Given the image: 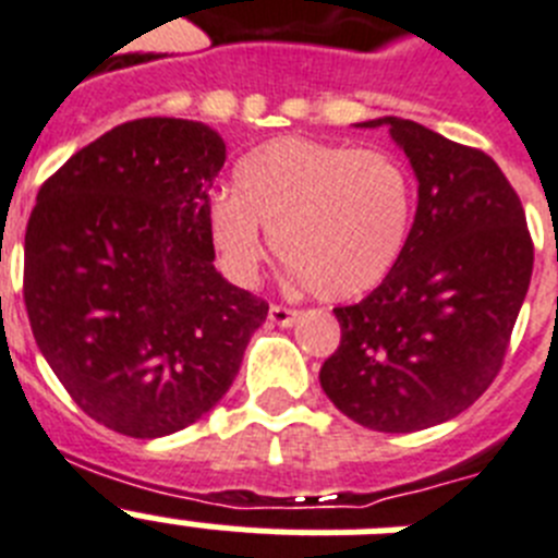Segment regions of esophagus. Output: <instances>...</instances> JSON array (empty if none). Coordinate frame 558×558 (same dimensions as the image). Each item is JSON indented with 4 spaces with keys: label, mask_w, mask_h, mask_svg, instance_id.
Segmentation results:
<instances>
[{
    "label": "esophagus",
    "mask_w": 558,
    "mask_h": 558,
    "mask_svg": "<svg viewBox=\"0 0 558 558\" xmlns=\"http://www.w3.org/2000/svg\"><path fill=\"white\" fill-rule=\"evenodd\" d=\"M298 317H301V312H298V308L280 306V303H271L269 306V320L275 323V326H292Z\"/></svg>",
    "instance_id": "esophagus-1"
}]
</instances>
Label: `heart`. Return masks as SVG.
<instances>
[{"instance_id": "1", "label": "heart", "mask_w": 558, "mask_h": 558, "mask_svg": "<svg viewBox=\"0 0 558 558\" xmlns=\"http://www.w3.org/2000/svg\"><path fill=\"white\" fill-rule=\"evenodd\" d=\"M414 215V181L386 149L278 138L243 158L235 192L209 204V241L229 278L255 280L264 229L280 260L317 298L372 292L400 260Z\"/></svg>"}]
</instances>
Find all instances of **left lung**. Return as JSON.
<instances>
[{
  "mask_svg": "<svg viewBox=\"0 0 558 558\" xmlns=\"http://www.w3.org/2000/svg\"><path fill=\"white\" fill-rule=\"evenodd\" d=\"M380 124L414 167L420 204L388 278L335 308L340 345L323 363L320 386L354 423L411 434L488 391L531 287L533 241L494 158L409 119L363 128Z\"/></svg>",
  "mask_w": 558,
  "mask_h": 558,
  "instance_id": "left-lung-1",
  "label": "left lung"
}]
</instances>
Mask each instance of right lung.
I'll return each mask as SVG.
<instances>
[{"mask_svg": "<svg viewBox=\"0 0 558 558\" xmlns=\"http://www.w3.org/2000/svg\"><path fill=\"white\" fill-rule=\"evenodd\" d=\"M223 158L201 121H128L68 158L27 221L36 345L78 409L124 437H167L207 414L269 312L213 266Z\"/></svg>", "mask_w": 558, "mask_h": 558, "instance_id": "add662e5", "label": "right lung"}]
</instances>
